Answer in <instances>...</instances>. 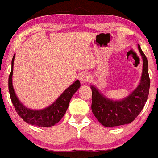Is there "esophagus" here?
Returning <instances> with one entry per match:
<instances>
[{
  "mask_svg": "<svg viewBox=\"0 0 158 158\" xmlns=\"http://www.w3.org/2000/svg\"><path fill=\"white\" fill-rule=\"evenodd\" d=\"M80 81H81V83H86V82H88L89 81V75L87 73H83V74H81L80 75Z\"/></svg>",
  "mask_w": 158,
  "mask_h": 158,
  "instance_id": "34e87169",
  "label": "esophagus"
}]
</instances>
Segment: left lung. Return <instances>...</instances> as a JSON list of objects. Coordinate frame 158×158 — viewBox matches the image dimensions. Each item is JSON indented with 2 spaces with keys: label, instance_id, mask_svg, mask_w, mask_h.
I'll return each instance as SVG.
<instances>
[{
  "label": "left lung",
  "instance_id": "8db88e82",
  "mask_svg": "<svg viewBox=\"0 0 158 158\" xmlns=\"http://www.w3.org/2000/svg\"><path fill=\"white\" fill-rule=\"evenodd\" d=\"M143 60V70L139 85L126 98L113 101L102 96L92 86L93 113L104 127L120 126L132 122L143 109L149 95L150 80L148 73V62L145 55L138 45Z\"/></svg>",
  "mask_w": 158,
  "mask_h": 158
}]
</instances>
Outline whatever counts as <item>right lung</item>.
Here are the masks:
<instances>
[{
    "instance_id": "add662e5",
    "label": "right lung",
    "mask_w": 158,
    "mask_h": 158,
    "mask_svg": "<svg viewBox=\"0 0 158 158\" xmlns=\"http://www.w3.org/2000/svg\"><path fill=\"white\" fill-rule=\"evenodd\" d=\"M15 55L11 62V71L8 77V90H9L10 100L14 104V109L19 116L28 124L38 127H52L59 122L63 117L68 109L69 103L73 94L77 91L81 86V83L77 80L73 85L63 92L55 103L49 107L39 111H33L26 108L21 103L15 94L12 85L13 68H14Z\"/></svg>"
}]
</instances>
